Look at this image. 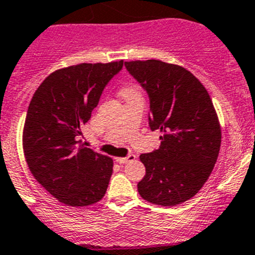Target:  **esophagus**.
<instances>
[{
	"label": "esophagus",
	"mask_w": 255,
	"mask_h": 255,
	"mask_svg": "<svg viewBox=\"0 0 255 255\" xmlns=\"http://www.w3.org/2000/svg\"><path fill=\"white\" fill-rule=\"evenodd\" d=\"M134 159H136V155L130 153V155L126 156V157H116V161L119 162V164H128V162L133 161Z\"/></svg>",
	"instance_id": "1"
}]
</instances>
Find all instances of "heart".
<instances>
[{
	"instance_id": "heart-1",
	"label": "heart",
	"mask_w": 255,
	"mask_h": 255,
	"mask_svg": "<svg viewBox=\"0 0 255 255\" xmlns=\"http://www.w3.org/2000/svg\"><path fill=\"white\" fill-rule=\"evenodd\" d=\"M122 95L125 99H128V98H134V96H141L139 95V91L136 86H127L122 90Z\"/></svg>"
}]
</instances>
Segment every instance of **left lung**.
Instances as JSON below:
<instances>
[{
	"label": "left lung",
	"mask_w": 255,
	"mask_h": 255,
	"mask_svg": "<svg viewBox=\"0 0 255 255\" xmlns=\"http://www.w3.org/2000/svg\"><path fill=\"white\" fill-rule=\"evenodd\" d=\"M147 91L148 125L161 144L139 160L146 175L139 196L159 206L180 205L198 193L219 157L221 127L211 96L193 73L159 59L125 62Z\"/></svg>",
	"instance_id": "8db88e82"
}]
</instances>
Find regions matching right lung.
I'll return each instance as SVG.
<instances>
[{
    "mask_svg": "<svg viewBox=\"0 0 255 255\" xmlns=\"http://www.w3.org/2000/svg\"><path fill=\"white\" fill-rule=\"evenodd\" d=\"M123 61L80 63L52 72L34 93L22 132L27 166L54 198L72 207L99 202L113 173L112 157L77 137Z\"/></svg>",
    "mask_w": 255,
    "mask_h": 255,
    "instance_id": "add662e5",
    "label": "right lung"
}]
</instances>
